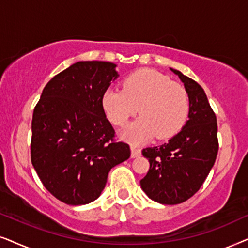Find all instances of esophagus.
<instances>
[{"instance_id": "esophagus-1", "label": "esophagus", "mask_w": 248, "mask_h": 248, "mask_svg": "<svg viewBox=\"0 0 248 248\" xmlns=\"http://www.w3.org/2000/svg\"><path fill=\"white\" fill-rule=\"evenodd\" d=\"M130 150H131V157H137L140 155V150L138 147L134 146V145H131Z\"/></svg>"}]
</instances>
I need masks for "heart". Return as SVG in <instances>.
I'll return each mask as SVG.
<instances>
[{
  "mask_svg": "<svg viewBox=\"0 0 248 248\" xmlns=\"http://www.w3.org/2000/svg\"><path fill=\"white\" fill-rule=\"evenodd\" d=\"M102 107L114 126L124 127L140 111V118L122 131V137L140 144L156 135L173 137L186 124L190 101L186 88L168 76L140 69L122 80V90L110 88L102 96Z\"/></svg>",
  "mask_w": 248,
  "mask_h": 248,
  "instance_id": "1",
  "label": "heart"
}]
</instances>
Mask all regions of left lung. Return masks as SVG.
<instances>
[{
    "label": "left lung",
    "mask_w": 248,
    "mask_h": 248,
    "mask_svg": "<svg viewBox=\"0 0 248 248\" xmlns=\"http://www.w3.org/2000/svg\"><path fill=\"white\" fill-rule=\"evenodd\" d=\"M171 71L184 82L189 96V119L168 143L141 151L150 169L140 180L141 189L151 200L168 205L183 203L199 191L219 150L217 117L205 92L180 71Z\"/></svg>",
    "instance_id": "8db88e82"
}]
</instances>
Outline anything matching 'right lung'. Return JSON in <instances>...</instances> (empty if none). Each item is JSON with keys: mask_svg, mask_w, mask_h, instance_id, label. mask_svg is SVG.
Wrapping results in <instances>:
<instances>
[{"mask_svg": "<svg viewBox=\"0 0 248 248\" xmlns=\"http://www.w3.org/2000/svg\"><path fill=\"white\" fill-rule=\"evenodd\" d=\"M115 67L105 61L70 65L47 82L34 108L31 163L46 189L68 205L96 200L110 170L130 156L102 107L118 77Z\"/></svg>", "mask_w": 248, "mask_h": 248, "instance_id": "obj_1", "label": "right lung"}]
</instances>
